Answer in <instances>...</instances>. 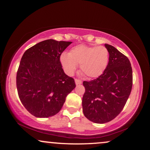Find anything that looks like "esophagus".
<instances>
[{
  "label": "esophagus",
  "mask_w": 150,
  "mask_h": 150,
  "mask_svg": "<svg viewBox=\"0 0 150 150\" xmlns=\"http://www.w3.org/2000/svg\"><path fill=\"white\" fill-rule=\"evenodd\" d=\"M75 84L76 85H81V83H82V81L79 79H75Z\"/></svg>",
  "instance_id": "esophagus-1"
}]
</instances>
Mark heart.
I'll use <instances>...</instances> for the list:
<instances>
[{
    "mask_svg": "<svg viewBox=\"0 0 150 150\" xmlns=\"http://www.w3.org/2000/svg\"><path fill=\"white\" fill-rule=\"evenodd\" d=\"M60 63L66 74L72 75L80 64V69L88 78H95L105 71L109 62V52L105 46L79 45L69 54L63 53Z\"/></svg>",
    "mask_w": 150,
    "mask_h": 150,
    "instance_id": "b5f03b06",
    "label": "heart"
}]
</instances>
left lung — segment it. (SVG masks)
<instances>
[{
	"label": "left lung",
	"instance_id": "8db88e82",
	"mask_svg": "<svg viewBox=\"0 0 150 150\" xmlns=\"http://www.w3.org/2000/svg\"><path fill=\"white\" fill-rule=\"evenodd\" d=\"M105 45L109 52L105 71L97 79L83 82V114L97 124L108 122L120 113L132 87V69L128 58L112 45Z\"/></svg>",
	"mask_w": 150,
	"mask_h": 150
}]
</instances>
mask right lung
Here are the masks:
<instances>
[{"instance_id": "add662e5", "label": "right lung", "mask_w": 150, "mask_h": 150, "mask_svg": "<svg viewBox=\"0 0 150 150\" xmlns=\"http://www.w3.org/2000/svg\"><path fill=\"white\" fill-rule=\"evenodd\" d=\"M71 43L44 40L22 55L16 75L18 94L22 105L35 117L56 115L75 87L74 79L63 71L59 59Z\"/></svg>"}]
</instances>
